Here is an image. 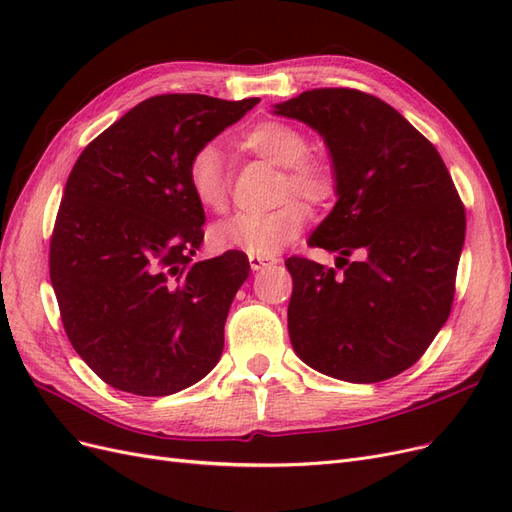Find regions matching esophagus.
<instances>
[{
    "label": "esophagus",
    "instance_id": "esophagus-1",
    "mask_svg": "<svg viewBox=\"0 0 512 512\" xmlns=\"http://www.w3.org/2000/svg\"><path fill=\"white\" fill-rule=\"evenodd\" d=\"M277 262L275 256H258V254H250V267L252 271H262V269H269Z\"/></svg>",
    "mask_w": 512,
    "mask_h": 512
}]
</instances>
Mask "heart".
<instances>
[{
  "mask_svg": "<svg viewBox=\"0 0 512 512\" xmlns=\"http://www.w3.org/2000/svg\"><path fill=\"white\" fill-rule=\"evenodd\" d=\"M239 147L252 156L282 166V179L277 183L280 207L267 213H241L235 218L215 224L209 230L213 250H243L247 254L273 256L297 239L307 224L309 205L324 207L337 196V173L329 160L307 153V136L292 123L265 119L254 123L239 136ZM185 179L196 203L211 211L224 213L230 200V181L222 151L213 143L200 145L188 160Z\"/></svg>",
  "mask_w": 512,
  "mask_h": 512,
  "instance_id": "obj_1",
  "label": "heart"
}]
</instances>
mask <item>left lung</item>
Instances as JSON below:
<instances>
[{
	"label": "left lung",
	"instance_id": "left-lung-1",
	"mask_svg": "<svg viewBox=\"0 0 512 512\" xmlns=\"http://www.w3.org/2000/svg\"><path fill=\"white\" fill-rule=\"evenodd\" d=\"M275 113L324 136L339 183L307 245L337 252L343 273L286 260L292 348L339 380H389L421 359L451 314L466 207L438 149L376 96L312 89ZM352 253L362 260L350 263Z\"/></svg>",
	"mask_w": 512,
	"mask_h": 512
}]
</instances>
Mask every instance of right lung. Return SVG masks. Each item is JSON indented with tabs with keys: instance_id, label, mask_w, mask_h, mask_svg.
I'll return each mask as SVG.
<instances>
[{
	"instance_id": "1",
	"label": "right lung",
	"mask_w": 512,
	"mask_h": 512,
	"mask_svg": "<svg viewBox=\"0 0 512 512\" xmlns=\"http://www.w3.org/2000/svg\"><path fill=\"white\" fill-rule=\"evenodd\" d=\"M258 102L147 98L72 168L51 235V284L72 348L119 391L164 397L220 361L224 322L250 262L239 250L192 258L205 239V211L185 168Z\"/></svg>"
}]
</instances>
